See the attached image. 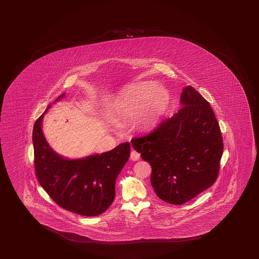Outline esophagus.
<instances>
[{"instance_id":"34e87169","label":"esophagus","mask_w":259,"mask_h":259,"mask_svg":"<svg viewBox=\"0 0 259 259\" xmlns=\"http://www.w3.org/2000/svg\"><path fill=\"white\" fill-rule=\"evenodd\" d=\"M140 157H141V154H139L137 151L132 150V153H131V159L133 160V161H137V160L140 159Z\"/></svg>"}]
</instances>
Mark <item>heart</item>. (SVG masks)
<instances>
[{
    "label": "heart",
    "mask_w": 259,
    "mask_h": 259,
    "mask_svg": "<svg viewBox=\"0 0 259 259\" xmlns=\"http://www.w3.org/2000/svg\"><path fill=\"white\" fill-rule=\"evenodd\" d=\"M169 103V94L159 85H146L132 94L124 95L116 105L118 118H131L144 110L145 119L152 122L164 114Z\"/></svg>",
    "instance_id": "1"
}]
</instances>
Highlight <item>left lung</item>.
Here are the masks:
<instances>
[{
  "label": "left lung",
  "instance_id": "left-lung-1",
  "mask_svg": "<svg viewBox=\"0 0 259 259\" xmlns=\"http://www.w3.org/2000/svg\"><path fill=\"white\" fill-rule=\"evenodd\" d=\"M181 109L153 132L133 138V148L152 166L151 184L161 200L182 204L215 183L223 139L209 103L192 86Z\"/></svg>",
  "mask_w": 259,
  "mask_h": 259
}]
</instances>
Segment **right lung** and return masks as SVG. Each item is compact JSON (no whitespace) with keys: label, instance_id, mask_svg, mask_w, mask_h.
I'll return each instance as SVG.
<instances>
[{"label":"right lung","instance_id":"obj_1","mask_svg":"<svg viewBox=\"0 0 259 259\" xmlns=\"http://www.w3.org/2000/svg\"><path fill=\"white\" fill-rule=\"evenodd\" d=\"M65 94L55 100L59 101ZM44 111L34 124V167L40 186L64 209L85 217L104 213L116 195V180L127 163L131 144L124 143L109 152L69 160L56 154L44 138Z\"/></svg>","mask_w":259,"mask_h":259}]
</instances>
